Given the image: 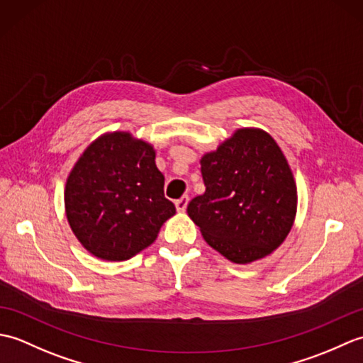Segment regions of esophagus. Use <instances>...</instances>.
<instances>
[{
  "label": "esophagus",
  "instance_id": "34e87169",
  "mask_svg": "<svg viewBox=\"0 0 363 363\" xmlns=\"http://www.w3.org/2000/svg\"><path fill=\"white\" fill-rule=\"evenodd\" d=\"M187 204H189V196H182V198H179V199H177V201L174 203V206H176V211H177V212H186V209H187Z\"/></svg>",
  "mask_w": 363,
  "mask_h": 363
}]
</instances>
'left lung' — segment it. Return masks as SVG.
<instances>
[{"label": "left lung", "instance_id": "1", "mask_svg": "<svg viewBox=\"0 0 363 363\" xmlns=\"http://www.w3.org/2000/svg\"><path fill=\"white\" fill-rule=\"evenodd\" d=\"M199 164L206 191L191 199L187 213L207 245L240 265L279 248L295 223L298 191L274 138L240 128Z\"/></svg>", "mask_w": 363, "mask_h": 363}]
</instances>
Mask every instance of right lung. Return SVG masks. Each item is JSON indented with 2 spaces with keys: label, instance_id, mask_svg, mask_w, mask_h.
I'll list each match as a JSON object with an SVG mask.
<instances>
[{
  "label": "right lung",
  "instance_id": "1",
  "mask_svg": "<svg viewBox=\"0 0 363 363\" xmlns=\"http://www.w3.org/2000/svg\"><path fill=\"white\" fill-rule=\"evenodd\" d=\"M164 181L151 143L128 130L99 135L67 177L68 225L91 256L107 262L134 257L176 213L164 196Z\"/></svg>",
  "mask_w": 363,
  "mask_h": 363
}]
</instances>
